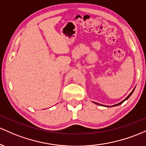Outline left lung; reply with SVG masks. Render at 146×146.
<instances>
[{
	"mask_svg": "<svg viewBox=\"0 0 146 146\" xmlns=\"http://www.w3.org/2000/svg\"><path fill=\"white\" fill-rule=\"evenodd\" d=\"M134 90H135V88H134V90H132V92H131V93H130V94H129V95H128V96H127V97H126V98H125V99L123 100V101H121V102H120V103H119V104H116V105H114V106H119V105H120V104H123V102H124V101H125V100H127V99H128V98H129V97H130V96H131V95H132V93H133V92H134ZM94 104H97V105H100V104H97V103H94ZM100 106H102V105H100ZM112 106H110V107H112ZM106 107H109V106H106Z\"/></svg>",
	"mask_w": 146,
	"mask_h": 146,
	"instance_id": "8db88e82",
	"label": "left lung"
}]
</instances>
